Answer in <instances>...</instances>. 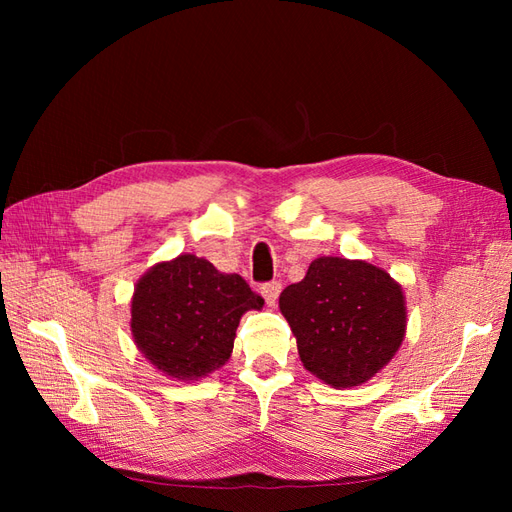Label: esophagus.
I'll use <instances>...</instances> for the list:
<instances>
[{
    "label": "esophagus",
    "mask_w": 512,
    "mask_h": 512,
    "mask_svg": "<svg viewBox=\"0 0 512 512\" xmlns=\"http://www.w3.org/2000/svg\"><path fill=\"white\" fill-rule=\"evenodd\" d=\"M260 292H262V297H265L267 305H275L277 297H280V292H282V284L275 282V280L267 282V284H262Z\"/></svg>",
    "instance_id": "obj_1"
}]
</instances>
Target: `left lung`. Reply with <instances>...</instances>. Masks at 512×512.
<instances>
[{"label": "left lung", "instance_id": "left-lung-1", "mask_svg": "<svg viewBox=\"0 0 512 512\" xmlns=\"http://www.w3.org/2000/svg\"><path fill=\"white\" fill-rule=\"evenodd\" d=\"M305 369L331 386L363 384L406 335V301L391 275L365 260L316 258L280 294Z\"/></svg>", "mask_w": 512, "mask_h": 512}]
</instances>
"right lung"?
Segmentation results:
<instances>
[{
  "mask_svg": "<svg viewBox=\"0 0 512 512\" xmlns=\"http://www.w3.org/2000/svg\"><path fill=\"white\" fill-rule=\"evenodd\" d=\"M265 299L241 275L220 273L209 260L181 254L147 271L132 297V335L147 359L177 380L222 367L247 309Z\"/></svg>",
  "mask_w": 512,
  "mask_h": 512,
  "instance_id": "right-lung-1",
  "label": "right lung"
}]
</instances>
